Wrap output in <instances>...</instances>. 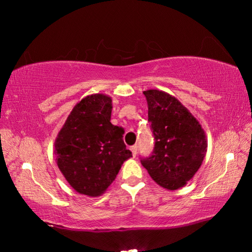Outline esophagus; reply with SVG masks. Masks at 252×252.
I'll return each mask as SVG.
<instances>
[{
	"instance_id": "34e87169",
	"label": "esophagus",
	"mask_w": 252,
	"mask_h": 252,
	"mask_svg": "<svg viewBox=\"0 0 252 252\" xmlns=\"http://www.w3.org/2000/svg\"><path fill=\"white\" fill-rule=\"evenodd\" d=\"M130 150H131V152H132V156L135 157V156H136V150H138V147H136V144H135V146H132V147L130 148Z\"/></svg>"
}]
</instances>
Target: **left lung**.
I'll return each instance as SVG.
<instances>
[{"instance_id": "obj_1", "label": "left lung", "mask_w": 252, "mask_h": 252, "mask_svg": "<svg viewBox=\"0 0 252 252\" xmlns=\"http://www.w3.org/2000/svg\"><path fill=\"white\" fill-rule=\"evenodd\" d=\"M143 94L156 142L151 157L141 163L160 187L178 190L201 167L208 147L206 132L177 97L153 89Z\"/></svg>"}]
</instances>
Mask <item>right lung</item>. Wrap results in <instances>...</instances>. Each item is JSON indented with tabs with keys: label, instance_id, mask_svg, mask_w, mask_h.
Returning a JSON list of instances; mask_svg holds the SVG:
<instances>
[{
	"label": "right lung",
	"instance_id": "right-lung-1",
	"mask_svg": "<svg viewBox=\"0 0 252 252\" xmlns=\"http://www.w3.org/2000/svg\"><path fill=\"white\" fill-rule=\"evenodd\" d=\"M111 112V96L87 95L74 105L55 139L58 167L80 194H103L132 157L123 142L125 131L110 122Z\"/></svg>",
	"mask_w": 252,
	"mask_h": 252
}]
</instances>
